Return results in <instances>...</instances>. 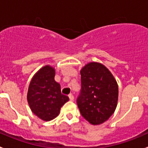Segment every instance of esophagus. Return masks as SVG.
<instances>
[{
    "label": "esophagus",
    "mask_w": 148,
    "mask_h": 148,
    "mask_svg": "<svg viewBox=\"0 0 148 148\" xmlns=\"http://www.w3.org/2000/svg\"><path fill=\"white\" fill-rule=\"evenodd\" d=\"M69 98L70 100L73 101V100H74V97L73 96V95H71V94H70V95H69Z\"/></svg>",
    "instance_id": "1"
}]
</instances>
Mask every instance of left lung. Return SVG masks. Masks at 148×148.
I'll return each mask as SVG.
<instances>
[{
	"mask_svg": "<svg viewBox=\"0 0 148 148\" xmlns=\"http://www.w3.org/2000/svg\"><path fill=\"white\" fill-rule=\"evenodd\" d=\"M81 90L77 103L82 117L92 125H99L114 113L118 99V86L108 69L91 62L80 71Z\"/></svg>",
	"mask_w": 148,
	"mask_h": 148,
	"instance_id": "8db88e82",
	"label": "left lung"
}]
</instances>
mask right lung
I'll use <instances>...</instances> for the list:
<instances>
[{
	"label": "right lung",
	"instance_id": "add662e5",
	"mask_svg": "<svg viewBox=\"0 0 148 148\" xmlns=\"http://www.w3.org/2000/svg\"><path fill=\"white\" fill-rule=\"evenodd\" d=\"M55 70L50 66L42 67L31 80L27 99L33 113L44 121L57 117L60 109L69 97L61 92V86L55 82Z\"/></svg>",
	"mask_w": 148,
	"mask_h": 148
}]
</instances>
